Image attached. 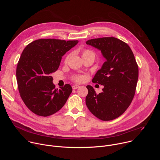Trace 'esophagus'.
I'll return each instance as SVG.
<instances>
[{"mask_svg":"<svg viewBox=\"0 0 160 160\" xmlns=\"http://www.w3.org/2000/svg\"><path fill=\"white\" fill-rule=\"evenodd\" d=\"M80 87V86L79 85H73L72 86V88L73 89H77V88H79Z\"/></svg>","mask_w":160,"mask_h":160,"instance_id":"obj_1","label":"esophagus"}]
</instances>
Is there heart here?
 I'll return each instance as SVG.
<instances>
[{
    "mask_svg": "<svg viewBox=\"0 0 160 160\" xmlns=\"http://www.w3.org/2000/svg\"><path fill=\"white\" fill-rule=\"evenodd\" d=\"M82 58H87V57H92L94 59L95 58V53L94 51H92V50L90 49H83L82 51ZM70 57V54H68L66 59H65V62H67L68 60L69 59ZM73 80L76 82H82L83 80H84V77L82 76V75H77V76H75L73 78Z\"/></svg>",
    "mask_w": 160,
    "mask_h": 160,
    "instance_id": "1",
    "label": "heart"
}]
</instances>
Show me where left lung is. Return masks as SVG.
<instances>
[{
	"label": "left lung",
	"instance_id": "8db88e82",
	"mask_svg": "<svg viewBox=\"0 0 160 160\" xmlns=\"http://www.w3.org/2000/svg\"><path fill=\"white\" fill-rule=\"evenodd\" d=\"M87 45L101 51L106 61L92 82L104 86L96 94L87 85L86 105L93 115L103 121L115 119L126 111L135 95L139 68L128 44L115 37L90 39Z\"/></svg>",
	"mask_w": 160,
	"mask_h": 160
}]
</instances>
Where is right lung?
<instances>
[{"label": "right lung", "mask_w": 160, "mask_h": 160, "mask_svg": "<svg viewBox=\"0 0 160 160\" xmlns=\"http://www.w3.org/2000/svg\"><path fill=\"white\" fill-rule=\"evenodd\" d=\"M78 42L42 38L30 43L22 51L16 68L18 90L22 101L36 115H53L72 92L70 84L56 88L51 74L58 69L62 56Z\"/></svg>", "instance_id": "1"}]
</instances>
